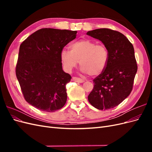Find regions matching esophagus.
<instances>
[{
  "instance_id": "obj_1",
  "label": "esophagus",
  "mask_w": 152,
  "mask_h": 152,
  "mask_svg": "<svg viewBox=\"0 0 152 152\" xmlns=\"http://www.w3.org/2000/svg\"><path fill=\"white\" fill-rule=\"evenodd\" d=\"M72 80L73 82H79V83H83L84 80L83 79H80V78L79 77H73L72 78Z\"/></svg>"
}]
</instances>
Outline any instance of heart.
Instances as JSON below:
<instances>
[{
    "mask_svg": "<svg viewBox=\"0 0 152 152\" xmlns=\"http://www.w3.org/2000/svg\"><path fill=\"white\" fill-rule=\"evenodd\" d=\"M60 59L66 72H70L79 63L80 70L91 76H98L104 72L109 61V51L105 45L90 39H81L70 45V50L60 51Z\"/></svg>",
    "mask_w": 152,
    "mask_h": 152,
    "instance_id": "1",
    "label": "heart"
}]
</instances>
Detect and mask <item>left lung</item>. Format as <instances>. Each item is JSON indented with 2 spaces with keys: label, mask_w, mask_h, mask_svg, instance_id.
I'll list each match as a JSON object with an SVG mask.
<instances>
[{
  "label": "left lung",
  "mask_w": 152,
  "mask_h": 152,
  "mask_svg": "<svg viewBox=\"0 0 152 152\" xmlns=\"http://www.w3.org/2000/svg\"><path fill=\"white\" fill-rule=\"evenodd\" d=\"M87 35L102 41L109 51L107 68L93 80L89 102L98 110L113 108L132 90L137 70L134 48L125 35L111 29H96L87 31Z\"/></svg>",
  "instance_id": "1"
}]
</instances>
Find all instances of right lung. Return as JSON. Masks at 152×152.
<instances>
[{"mask_svg":"<svg viewBox=\"0 0 152 152\" xmlns=\"http://www.w3.org/2000/svg\"><path fill=\"white\" fill-rule=\"evenodd\" d=\"M77 33L42 28L20 45L16 77L25 100L41 111L55 112L66 102V85L72 77L63 70L60 51Z\"/></svg>","mask_w":152,"mask_h":152,"instance_id":"obj_1","label":"right lung"}]
</instances>
